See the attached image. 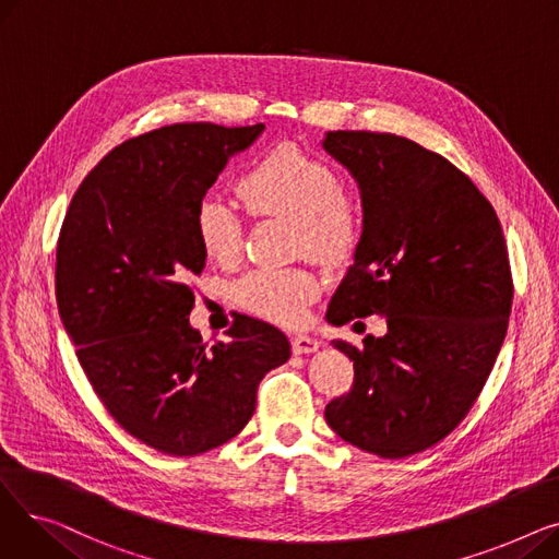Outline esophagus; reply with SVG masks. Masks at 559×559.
Wrapping results in <instances>:
<instances>
[{
  "instance_id": "esophagus-1",
  "label": "esophagus",
  "mask_w": 559,
  "mask_h": 559,
  "mask_svg": "<svg viewBox=\"0 0 559 559\" xmlns=\"http://www.w3.org/2000/svg\"><path fill=\"white\" fill-rule=\"evenodd\" d=\"M319 342L308 337V335H295L292 337V350H295L297 356H304V354H314V350H319Z\"/></svg>"
}]
</instances>
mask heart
Wrapping results in <instances>:
<instances>
[{"label":"heart","mask_w":559,"mask_h":559,"mask_svg":"<svg viewBox=\"0 0 559 559\" xmlns=\"http://www.w3.org/2000/svg\"><path fill=\"white\" fill-rule=\"evenodd\" d=\"M240 194L253 215L281 217L297 226L299 245L317 260L340 262L354 253L362 233L360 203L342 194L337 174L292 144L262 156L240 181ZM197 235L211 260L230 264L240 258L242 219L233 205L209 194L199 201ZM235 301L281 326H297L319 295L317 281L301 270H251L233 287Z\"/></svg>","instance_id":"1"}]
</instances>
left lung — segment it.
Instances as JSON below:
<instances>
[{"instance_id": "1", "label": "left lung", "mask_w": 559, "mask_h": 559, "mask_svg": "<svg viewBox=\"0 0 559 559\" xmlns=\"http://www.w3.org/2000/svg\"><path fill=\"white\" fill-rule=\"evenodd\" d=\"M326 154L354 176L362 233L326 319H388L354 360L348 394L326 424L380 457H407L444 439L476 403L506 340L512 276L491 203L466 174L421 144L371 131H329Z\"/></svg>"}]
</instances>
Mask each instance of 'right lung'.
Returning <instances> with one entry per match:
<instances>
[{
    "instance_id": "obj_1",
    "label": "right lung",
    "mask_w": 559,
    "mask_h": 559,
    "mask_svg": "<svg viewBox=\"0 0 559 559\" xmlns=\"http://www.w3.org/2000/svg\"><path fill=\"white\" fill-rule=\"evenodd\" d=\"M264 131L171 124L104 156L72 197L56 247V304L110 417L167 455L226 444L255 409L287 337L247 314L213 346L190 326L203 272L199 201Z\"/></svg>"
}]
</instances>
